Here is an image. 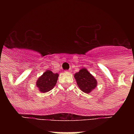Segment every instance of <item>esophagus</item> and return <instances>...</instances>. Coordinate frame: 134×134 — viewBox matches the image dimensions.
Segmentation results:
<instances>
[{
	"label": "esophagus",
	"instance_id": "34e87169",
	"mask_svg": "<svg viewBox=\"0 0 134 134\" xmlns=\"http://www.w3.org/2000/svg\"><path fill=\"white\" fill-rule=\"evenodd\" d=\"M65 72H66V73H69V72H70V70H66V71H65Z\"/></svg>",
	"mask_w": 134,
	"mask_h": 134
}]
</instances>
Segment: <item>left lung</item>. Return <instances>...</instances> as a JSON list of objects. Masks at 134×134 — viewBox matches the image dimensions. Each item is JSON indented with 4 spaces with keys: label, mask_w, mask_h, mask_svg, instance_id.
<instances>
[{
    "label": "left lung",
    "mask_w": 134,
    "mask_h": 134,
    "mask_svg": "<svg viewBox=\"0 0 134 134\" xmlns=\"http://www.w3.org/2000/svg\"><path fill=\"white\" fill-rule=\"evenodd\" d=\"M78 86L85 93H90L97 86L95 78L85 68L80 69L74 74Z\"/></svg>",
    "instance_id": "1"
}]
</instances>
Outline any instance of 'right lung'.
<instances>
[{
  "label": "right lung",
  "mask_w": 134,
  "mask_h": 134,
  "mask_svg": "<svg viewBox=\"0 0 134 134\" xmlns=\"http://www.w3.org/2000/svg\"><path fill=\"white\" fill-rule=\"evenodd\" d=\"M58 76V74H54L50 70H47L37 79V87L43 93L50 91L55 86Z\"/></svg>",
  "instance_id": "add662e5"
}]
</instances>
